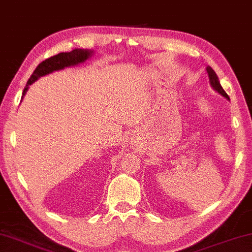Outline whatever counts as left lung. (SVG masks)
<instances>
[{
  "instance_id": "left-lung-1",
  "label": "left lung",
  "mask_w": 252,
  "mask_h": 252,
  "mask_svg": "<svg viewBox=\"0 0 252 252\" xmlns=\"http://www.w3.org/2000/svg\"><path fill=\"white\" fill-rule=\"evenodd\" d=\"M206 70H207V73H208V77H209V82H210V86L216 90L217 93H220V95L224 96L225 98L230 99L228 98L227 94L225 93V90L222 88V86H220V80H219V77H217V74L215 73V71H214L212 67L210 66H207L206 67Z\"/></svg>"
}]
</instances>
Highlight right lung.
<instances>
[{
	"label": "right lung",
	"instance_id": "obj_1",
	"mask_svg": "<svg viewBox=\"0 0 252 252\" xmlns=\"http://www.w3.org/2000/svg\"><path fill=\"white\" fill-rule=\"evenodd\" d=\"M94 51L92 50H81V48H76V50L71 52H65V53H59L58 55L52 56L50 59H46L42 63H39L37 67L33 71L32 76H30L29 80L26 85V87L22 92V97L27 93L29 86L35 82L37 79L40 77L50 74L54 71H59L64 69V67H69L72 65L80 64L84 63L86 60L92 58Z\"/></svg>",
	"mask_w": 252,
	"mask_h": 252
}]
</instances>
